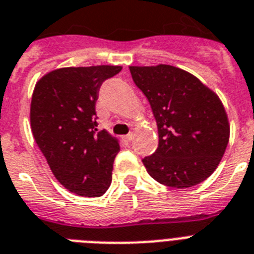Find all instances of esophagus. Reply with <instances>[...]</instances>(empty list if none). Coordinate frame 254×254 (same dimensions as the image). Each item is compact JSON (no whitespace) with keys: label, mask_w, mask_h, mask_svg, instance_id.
Masks as SVG:
<instances>
[{"label":"esophagus","mask_w":254,"mask_h":254,"mask_svg":"<svg viewBox=\"0 0 254 254\" xmlns=\"http://www.w3.org/2000/svg\"><path fill=\"white\" fill-rule=\"evenodd\" d=\"M122 139H123V141H126V142H129V141H132V139H133V135H132V133H128V135L123 136Z\"/></svg>","instance_id":"1"}]
</instances>
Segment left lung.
Returning <instances> with one entry per match:
<instances>
[{
    "mask_svg": "<svg viewBox=\"0 0 254 254\" xmlns=\"http://www.w3.org/2000/svg\"><path fill=\"white\" fill-rule=\"evenodd\" d=\"M158 127V148L142 163L167 187L188 188L214 173L230 140L227 113L213 89L170 64L129 66Z\"/></svg>",
    "mask_w": 254,
    "mask_h": 254,
    "instance_id": "obj_1",
    "label": "left lung"
}]
</instances>
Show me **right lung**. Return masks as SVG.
I'll list each match as a JSON object with an SVG mask.
<instances>
[{
    "instance_id": "right-lung-1",
    "label": "right lung",
    "mask_w": 254,
    "mask_h": 254,
    "mask_svg": "<svg viewBox=\"0 0 254 254\" xmlns=\"http://www.w3.org/2000/svg\"><path fill=\"white\" fill-rule=\"evenodd\" d=\"M121 70L110 64L62 67L40 77L33 89V139L57 180L77 196L100 197L112 183L121 146L106 129H97L94 105L102 81Z\"/></svg>"
}]
</instances>
